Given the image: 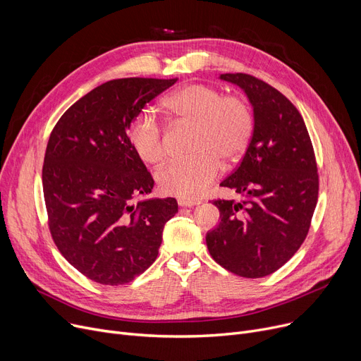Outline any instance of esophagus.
<instances>
[{"mask_svg":"<svg viewBox=\"0 0 361 361\" xmlns=\"http://www.w3.org/2000/svg\"><path fill=\"white\" fill-rule=\"evenodd\" d=\"M178 204L183 207H188V206H196L200 204V200H185V199H178Z\"/></svg>","mask_w":361,"mask_h":361,"instance_id":"obj_1","label":"esophagus"}]
</instances>
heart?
<instances>
[{
  "label": "heart",
  "mask_w": 361,
  "mask_h": 361,
  "mask_svg": "<svg viewBox=\"0 0 361 361\" xmlns=\"http://www.w3.org/2000/svg\"><path fill=\"white\" fill-rule=\"evenodd\" d=\"M164 108L177 121L195 127V155L162 168L158 184L165 195L195 200L219 174L221 161L235 164L247 150L255 135V112L240 94H224L204 83L177 89L164 99ZM128 139L143 162L159 165L165 159V133L149 111L133 118Z\"/></svg>",
  "instance_id": "b5f03b06"
}]
</instances>
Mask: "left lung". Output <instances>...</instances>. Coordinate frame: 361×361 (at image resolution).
Segmentation results:
<instances>
[{"label": "left lung", "instance_id": "left-lung-1", "mask_svg": "<svg viewBox=\"0 0 361 361\" xmlns=\"http://www.w3.org/2000/svg\"><path fill=\"white\" fill-rule=\"evenodd\" d=\"M253 105L255 135L221 185L240 200L216 199L221 222L206 234L211 256L243 278L276 272L306 240L319 195V174L305 120L278 89L252 74L226 73Z\"/></svg>", "mask_w": 361, "mask_h": 361}]
</instances>
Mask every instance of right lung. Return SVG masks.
Instances as JSON below:
<instances>
[{
	"label": "right lung",
	"instance_id": "obj_1",
	"mask_svg": "<svg viewBox=\"0 0 361 361\" xmlns=\"http://www.w3.org/2000/svg\"><path fill=\"white\" fill-rule=\"evenodd\" d=\"M177 79H114L74 102L47 145L42 187L51 237L66 260L102 286H123L158 256L173 197L131 204L154 178L128 139L142 108Z\"/></svg>",
	"mask_w": 361,
	"mask_h": 361
}]
</instances>
